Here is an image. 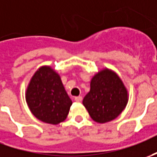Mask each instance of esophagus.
Returning <instances> with one entry per match:
<instances>
[{
    "instance_id": "34e87169",
    "label": "esophagus",
    "mask_w": 157,
    "mask_h": 157,
    "mask_svg": "<svg viewBox=\"0 0 157 157\" xmlns=\"http://www.w3.org/2000/svg\"><path fill=\"white\" fill-rule=\"evenodd\" d=\"M75 101H76V102H81V101H82V96L75 97Z\"/></svg>"
}]
</instances>
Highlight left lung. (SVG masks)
<instances>
[{"mask_svg":"<svg viewBox=\"0 0 157 157\" xmlns=\"http://www.w3.org/2000/svg\"><path fill=\"white\" fill-rule=\"evenodd\" d=\"M127 101V91L122 81L113 71L105 70L93 77L90 91L82 103L92 119L105 123L120 114Z\"/></svg>","mask_w":157,"mask_h":157,"instance_id":"8db88e82","label":"left lung"}]
</instances>
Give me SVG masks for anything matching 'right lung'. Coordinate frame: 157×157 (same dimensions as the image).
Segmentation results:
<instances>
[{
	"mask_svg": "<svg viewBox=\"0 0 157 157\" xmlns=\"http://www.w3.org/2000/svg\"><path fill=\"white\" fill-rule=\"evenodd\" d=\"M26 101L37 119L52 124L63 121L72 105L60 76L50 67H42L34 74L26 90Z\"/></svg>",
	"mask_w": 157,
	"mask_h": 157,
	"instance_id": "add662e5",
	"label": "right lung"
}]
</instances>
